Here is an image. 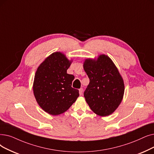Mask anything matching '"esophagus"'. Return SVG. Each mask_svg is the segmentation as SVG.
Here are the masks:
<instances>
[{
	"instance_id": "34e87169",
	"label": "esophagus",
	"mask_w": 154,
	"mask_h": 154,
	"mask_svg": "<svg viewBox=\"0 0 154 154\" xmlns=\"http://www.w3.org/2000/svg\"><path fill=\"white\" fill-rule=\"evenodd\" d=\"M83 91H84V89L82 88H81L79 89V94L80 95H82V93H83Z\"/></svg>"
}]
</instances>
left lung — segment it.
Returning a JSON list of instances; mask_svg holds the SVG:
<instances>
[{
    "mask_svg": "<svg viewBox=\"0 0 154 154\" xmlns=\"http://www.w3.org/2000/svg\"><path fill=\"white\" fill-rule=\"evenodd\" d=\"M84 69L90 81L84 93L90 108L101 116L112 114L121 103L125 91L116 66L109 57L101 55L97 60L86 59Z\"/></svg>",
    "mask_w": 154,
    "mask_h": 154,
    "instance_id": "8db88e82",
    "label": "left lung"
}]
</instances>
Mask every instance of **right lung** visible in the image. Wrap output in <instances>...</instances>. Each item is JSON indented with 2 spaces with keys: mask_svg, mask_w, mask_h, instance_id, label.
<instances>
[{
  "mask_svg": "<svg viewBox=\"0 0 154 154\" xmlns=\"http://www.w3.org/2000/svg\"><path fill=\"white\" fill-rule=\"evenodd\" d=\"M71 62L62 53H53L40 65L33 83V92L39 106L51 115L68 110L79 96L72 87L74 76L66 70Z\"/></svg>",
  "mask_w": 154,
  "mask_h": 154,
  "instance_id": "right-lung-1",
  "label": "right lung"
}]
</instances>
